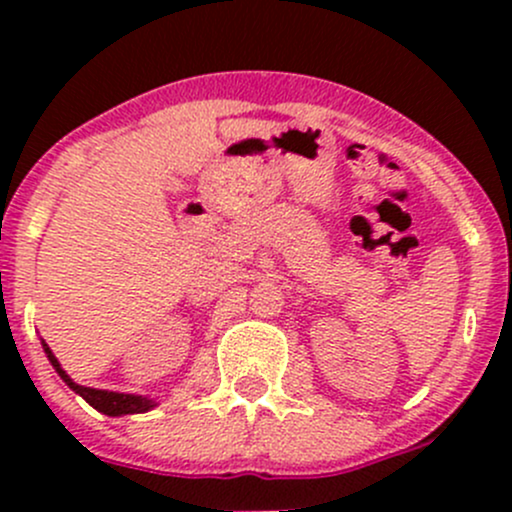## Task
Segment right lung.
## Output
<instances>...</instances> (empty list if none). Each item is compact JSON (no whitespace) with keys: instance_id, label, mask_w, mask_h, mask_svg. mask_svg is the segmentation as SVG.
Masks as SVG:
<instances>
[{"instance_id":"1","label":"right lung","mask_w":512,"mask_h":512,"mask_svg":"<svg viewBox=\"0 0 512 512\" xmlns=\"http://www.w3.org/2000/svg\"><path fill=\"white\" fill-rule=\"evenodd\" d=\"M43 349H45V354H48L52 366H55L57 373H60V378L64 380V383L72 387L74 392H79V395L84 397L93 409L103 411V414H108V416H120V414H144V411L156 407V404L146 397L122 395V392H108V390H93V387H81V385L72 383V378H69V375L60 368V361L52 356L50 346L45 342H43Z\"/></svg>"}]
</instances>
